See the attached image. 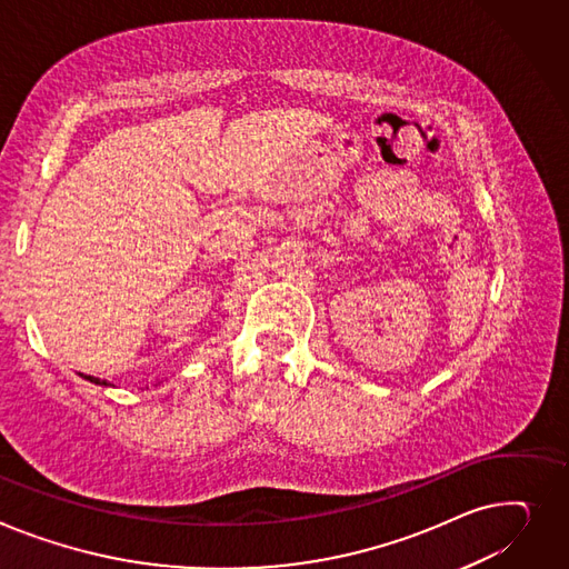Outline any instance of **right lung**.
<instances>
[{
    "label": "right lung",
    "mask_w": 569,
    "mask_h": 569,
    "mask_svg": "<svg viewBox=\"0 0 569 569\" xmlns=\"http://www.w3.org/2000/svg\"><path fill=\"white\" fill-rule=\"evenodd\" d=\"M80 377H84L87 382H91V385H98V387H113L111 382H107V380H100V377H93V375H84V372H80Z\"/></svg>",
    "instance_id": "right-lung-1"
}]
</instances>
